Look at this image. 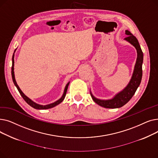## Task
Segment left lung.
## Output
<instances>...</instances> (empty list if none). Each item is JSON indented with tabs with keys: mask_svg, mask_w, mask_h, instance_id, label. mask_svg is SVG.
I'll return each mask as SVG.
<instances>
[{
	"mask_svg": "<svg viewBox=\"0 0 158 158\" xmlns=\"http://www.w3.org/2000/svg\"><path fill=\"white\" fill-rule=\"evenodd\" d=\"M126 35H128V36L124 38V40L128 41L132 46H134L137 52V58L133 73H132L131 79L128 85L125 88L116 94L112 98L106 99V100L96 98L94 96L90 90V95L94 101L98 105L105 107V108H119L127 104L132 96L135 95L137 88L140 85L141 81H142V64L143 60V52L141 49L136 38L128 30L126 31Z\"/></svg>",
	"mask_w": 158,
	"mask_h": 158,
	"instance_id": "obj_1",
	"label": "left lung"
}]
</instances>
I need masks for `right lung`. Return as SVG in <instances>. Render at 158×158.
I'll list each match as a JSON object with an SVG mask.
<instances>
[{"label": "right lung", "instance_id": "right-lung-1", "mask_svg": "<svg viewBox=\"0 0 158 158\" xmlns=\"http://www.w3.org/2000/svg\"><path fill=\"white\" fill-rule=\"evenodd\" d=\"M16 48L15 50L14 51V53L13 54V57H12V67H11V76H12V79H13V81L14 82V84L15 85V86L16 87V88L18 89L19 93L20 94L21 96L23 97V98L25 100V101H26L29 106H31V107H32L33 108L35 109H36V110H47V109H50V108H52V107H55L56 106L58 105L59 104H60L63 100L64 98L66 96V92H67V89H68V87H69V83L70 82H69L67 84H66V85L65 86V88H64V92L63 94V95L61 96V97L58 99L57 101H55L54 102H52V103H51V104H46V105H41V104H39L38 103H36L35 102H34L33 101H32L31 98H29L28 97H27L26 95H25L23 92L20 89V87L19 86V85H17V83H16V81L15 80V72H14V57H15V52L16 51Z\"/></svg>", "mask_w": 158, "mask_h": 158}]
</instances>
